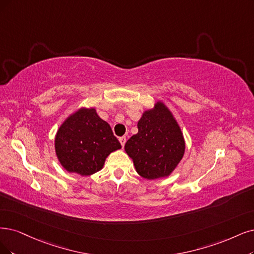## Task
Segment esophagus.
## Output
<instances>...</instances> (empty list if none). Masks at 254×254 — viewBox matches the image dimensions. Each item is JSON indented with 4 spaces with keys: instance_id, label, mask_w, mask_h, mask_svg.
Returning <instances> with one entry per match:
<instances>
[{
    "instance_id": "obj_1",
    "label": "esophagus",
    "mask_w": 254,
    "mask_h": 254,
    "mask_svg": "<svg viewBox=\"0 0 254 254\" xmlns=\"http://www.w3.org/2000/svg\"><path fill=\"white\" fill-rule=\"evenodd\" d=\"M119 142L121 143L122 147H124L125 144H126V142H127V138H126V137H120V138H119Z\"/></svg>"
}]
</instances>
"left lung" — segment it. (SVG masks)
I'll use <instances>...</instances> for the list:
<instances>
[{"label":"left lung","instance_id":"left-lung-1","mask_svg":"<svg viewBox=\"0 0 254 254\" xmlns=\"http://www.w3.org/2000/svg\"><path fill=\"white\" fill-rule=\"evenodd\" d=\"M137 127L138 133L125 145L136 172L148 180L170 176L185 152L184 137L172 112L157 101L143 112Z\"/></svg>","mask_w":254,"mask_h":254}]
</instances>
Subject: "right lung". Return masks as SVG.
Masks as SVG:
<instances>
[{
	"label": "right lung",
	"instance_id": "right-lung-1",
	"mask_svg": "<svg viewBox=\"0 0 254 254\" xmlns=\"http://www.w3.org/2000/svg\"><path fill=\"white\" fill-rule=\"evenodd\" d=\"M54 146L64 170L80 176L100 171L107 157L121 148L110 125L94 108H80L65 119L56 133Z\"/></svg>",
	"mask_w": 254,
	"mask_h": 254
}]
</instances>
